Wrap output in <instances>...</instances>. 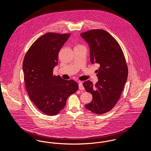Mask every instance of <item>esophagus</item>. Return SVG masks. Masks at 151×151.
<instances>
[{"label": "esophagus", "mask_w": 151, "mask_h": 151, "mask_svg": "<svg viewBox=\"0 0 151 151\" xmlns=\"http://www.w3.org/2000/svg\"><path fill=\"white\" fill-rule=\"evenodd\" d=\"M79 89L80 90H84V88L83 86V83L80 81L79 83Z\"/></svg>", "instance_id": "1"}]
</instances>
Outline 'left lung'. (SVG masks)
Masks as SVG:
<instances>
[{
	"instance_id": "obj_1",
	"label": "left lung",
	"mask_w": 151,
	"mask_h": 151,
	"mask_svg": "<svg viewBox=\"0 0 151 151\" xmlns=\"http://www.w3.org/2000/svg\"><path fill=\"white\" fill-rule=\"evenodd\" d=\"M80 35L89 46L91 62L100 65L98 82L95 85L90 80L83 83L86 92L93 96L85 106L95 114H102L119 100L127 79V65L120 45L106 31L93 29Z\"/></svg>"
}]
</instances>
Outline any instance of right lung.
Returning <instances> with one entry per match:
<instances>
[{"label":"right lung","instance_id":"add662e5","mask_svg":"<svg viewBox=\"0 0 151 151\" xmlns=\"http://www.w3.org/2000/svg\"><path fill=\"white\" fill-rule=\"evenodd\" d=\"M70 35H44L31 45L24 59L22 70L29 98L40 111L50 116L59 113L68 97L79 89L73 80L53 75L58 53Z\"/></svg>","mask_w":151,"mask_h":151}]
</instances>
